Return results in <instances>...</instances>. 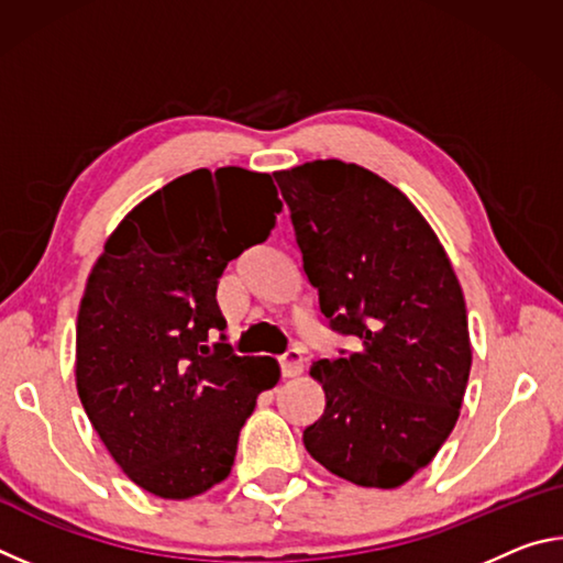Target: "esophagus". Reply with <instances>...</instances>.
Returning a JSON list of instances; mask_svg holds the SVG:
<instances>
[{
	"mask_svg": "<svg viewBox=\"0 0 563 563\" xmlns=\"http://www.w3.org/2000/svg\"><path fill=\"white\" fill-rule=\"evenodd\" d=\"M280 369H283V377H298L302 373L300 350H288L285 355H280Z\"/></svg>",
	"mask_w": 563,
	"mask_h": 563,
	"instance_id": "1",
	"label": "esophagus"
}]
</instances>
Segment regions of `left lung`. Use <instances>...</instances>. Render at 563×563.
Segmentation results:
<instances>
[{
    "label": "left lung",
    "instance_id": "8db88e82",
    "mask_svg": "<svg viewBox=\"0 0 563 563\" xmlns=\"http://www.w3.org/2000/svg\"><path fill=\"white\" fill-rule=\"evenodd\" d=\"M273 176L320 312L360 342L310 367L325 412L305 450L357 487H402L460 419L472 369L462 285L424 216L373 170L328 158Z\"/></svg>",
    "mask_w": 563,
    "mask_h": 563
}]
</instances>
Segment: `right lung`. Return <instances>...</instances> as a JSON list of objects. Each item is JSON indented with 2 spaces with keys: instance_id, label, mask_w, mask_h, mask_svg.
Masks as SVG:
<instances>
[{
  "instance_id": "right-lung-1",
  "label": "right lung",
  "mask_w": 563,
  "mask_h": 563,
  "mask_svg": "<svg viewBox=\"0 0 563 563\" xmlns=\"http://www.w3.org/2000/svg\"><path fill=\"white\" fill-rule=\"evenodd\" d=\"M283 211L271 174L190 170L144 198L109 235L76 318V389L133 484L190 499L231 474L238 434L273 357L211 342L225 328L218 278Z\"/></svg>"
}]
</instances>
